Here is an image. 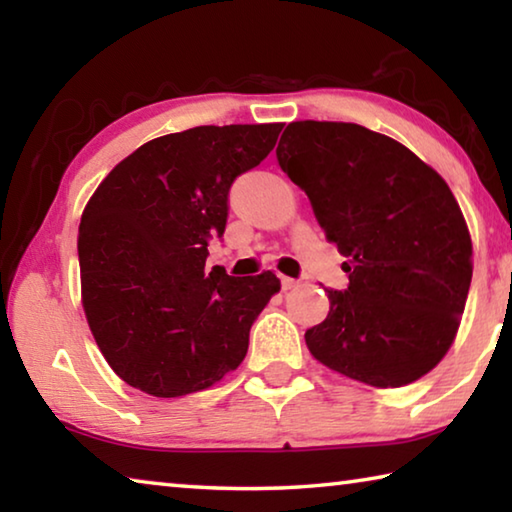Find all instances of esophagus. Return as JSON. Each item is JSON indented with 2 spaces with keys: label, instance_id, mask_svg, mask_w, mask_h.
<instances>
[{
  "label": "esophagus",
  "instance_id": "1",
  "mask_svg": "<svg viewBox=\"0 0 512 512\" xmlns=\"http://www.w3.org/2000/svg\"><path fill=\"white\" fill-rule=\"evenodd\" d=\"M298 284H300V282H298V280H293V277H287V275L282 277V289H284V291H291V289H296Z\"/></svg>",
  "mask_w": 512,
  "mask_h": 512
}]
</instances>
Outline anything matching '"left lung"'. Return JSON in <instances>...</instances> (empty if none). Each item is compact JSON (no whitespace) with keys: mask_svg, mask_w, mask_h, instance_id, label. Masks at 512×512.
Here are the masks:
<instances>
[{"mask_svg":"<svg viewBox=\"0 0 512 512\" xmlns=\"http://www.w3.org/2000/svg\"><path fill=\"white\" fill-rule=\"evenodd\" d=\"M275 155L348 257V289H327L309 352L375 388L427 375L452 348L472 282V239L452 189L393 137L345 121H293Z\"/></svg>","mask_w":512,"mask_h":512,"instance_id":"obj_1","label":"left lung"}]
</instances>
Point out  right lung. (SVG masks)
<instances>
[{"label": "right lung", "mask_w": 512, "mask_h": 512, "mask_svg": "<svg viewBox=\"0 0 512 512\" xmlns=\"http://www.w3.org/2000/svg\"><path fill=\"white\" fill-rule=\"evenodd\" d=\"M282 124L196 126L155 137L112 169L79 225L81 298L94 341L128 386L205 391L237 370L273 271H205L235 178L273 151Z\"/></svg>", "instance_id": "1"}]
</instances>
